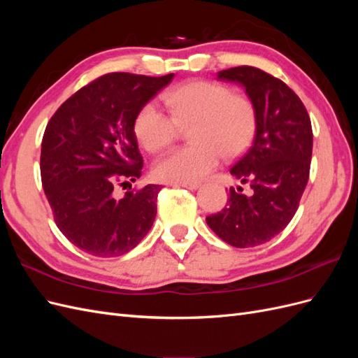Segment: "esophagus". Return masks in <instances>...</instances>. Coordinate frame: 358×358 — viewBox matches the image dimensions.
I'll return each instance as SVG.
<instances>
[{
	"instance_id": "34e87169",
	"label": "esophagus",
	"mask_w": 358,
	"mask_h": 358,
	"mask_svg": "<svg viewBox=\"0 0 358 358\" xmlns=\"http://www.w3.org/2000/svg\"><path fill=\"white\" fill-rule=\"evenodd\" d=\"M175 187H182V188H187L191 191H196L200 188V183L199 182H182V183H173Z\"/></svg>"
}]
</instances>
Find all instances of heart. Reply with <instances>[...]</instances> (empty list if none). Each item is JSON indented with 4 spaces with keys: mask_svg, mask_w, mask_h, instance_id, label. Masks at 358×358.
<instances>
[{
    "mask_svg": "<svg viewBox=\"0 0 358 358\" xmlns=\"http://www.w3.org/2000/svg\"><path fill=\"white\" fill-rule=\"evenodd\" d=\"M169 116L154 103L145 104L134 119V134L148 152H158L187 129L185 148L171 150L154 166L162 182H196L218 166L220 158L239 155L255 131L257 116L246 96L231 95L224 85L197 80L162 95Z\"/></svg>",
    "mask_w": 358,
    "mask_h": 358,
    "instance_id": "obj_1",
    "label": "heart"
}]
</instances>
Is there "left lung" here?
Masks as SVG:
<instances>
[{
	"mask_svg": "<svg viewBox=\"0 0 358 358\" xmlns=\"http://www.w3.org/2000/svg\"><path fill=\"white\" fill-rule=\"evenodd\" d=\"M216 79L239 83L255 109L254 142L230 170L252 194L230 188L225 208L206 222L229 245L252 248L282 231L299 208L309 179L310 119L294 91L259 69L222 70Z\"/></svg>",
	"mask_w": 358,
	"mask_h": 358,
	"instance_id": "1",
	"label": "left lung"
}]
</instances>
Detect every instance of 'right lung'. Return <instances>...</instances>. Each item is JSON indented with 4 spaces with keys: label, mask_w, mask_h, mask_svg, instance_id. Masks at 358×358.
<instances>
[{
    "label": "right lung",
    "mask_w": 358,
    "mask_h": 358,
    "mask_svg": "<svg viewBox=\"0 0 358 358\" xmlns=\"http://www.w3.org/2000/svg\"><path fill=\"white\" fill-rule=\"evenodd\" d=\"M110 73L83 86L50 117L40 171L61 233L86 254L117 257L138 245L157 216L159 185L115 197L117 183L140 178L137 112L173 80Z\"/></svg>",
    "instance_id": "obj_1"
}]
</instances>
